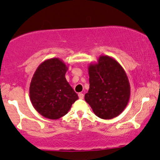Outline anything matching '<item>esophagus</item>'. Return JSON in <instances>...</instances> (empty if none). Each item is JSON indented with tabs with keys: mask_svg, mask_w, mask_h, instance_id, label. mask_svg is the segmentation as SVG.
I'll list each match as a JSON object with an SVG mask.
<instances>
[{
	"mask_svg": "<svg viewBox=\"0 0 160 160\" xmlns=\"http://www.w3.org/2000/svg\"><path fill=\"white\" fill-rule=\"evenodd\" d=\"M78 98L81 99H83L84 98V94H83V93H78Z\"/></svg>",
	"mask_w": 160,
	"mask_h": 160,
	"instance_id": "1",
	"label": "esophagus"
}]
</instances>
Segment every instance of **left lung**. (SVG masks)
I'll return each mask as SVG.
<instances>
[{
  "mask_svg": "<svg viewBox=\"0 0 160 160\" xmlns=\"http://www.w3.org/2000/svg\"><path fill=\"white\" fill-rule=\"evenodd\" d=\"M89 91L84 99L97 117L112 119L124 110L130 96V85L124 69L109 56H100L90 64Z\"/></svg>",
  "mask_w": 160,
  "mask_h": 160,
  "instance_id": "left-lung-1",
  "label": "left lung"
}]
</instances>
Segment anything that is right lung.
Returning a JSON list of instances; mask_svg holds the SVG:
<instances>
[{
  "mask_svg": "<svg viewBox=\"0 0 160 160\" xmlns=\"http://www.w3.org/2000/svg\"><path fill=\"white\" fill-rule=\"evenodd\" d=\"M67 69L59 58H51L42 62L33 74L30 98L33 108L43 117L59 119L78 99L65 78Z\"/></svg>",
  "mask_w": 160,
  "mask_h": 160,
  "instance_id": "add662e5",
  "label": "right lung"
}]
</instances>
